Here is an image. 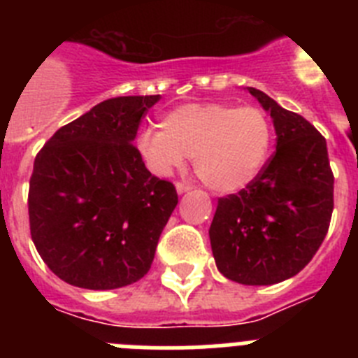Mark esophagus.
<instances>
[{
	"label": "esophagus",
	"mask_w": 358,
	"mask_h": 358,
	"mask_svg": "<svg viewBox=\"0 0 358 358\" xmlns=\"http://www.w3.org/2000/svg\"><path fill=\"white\" fill-rule=\"evenodd\" d=\"M176 189H177V194L182 195V194H186V192H189V189H192V186H189L188 182H177Z\"/></svg>",
	"instance_id": "esophagus-1"
}]
</instances>
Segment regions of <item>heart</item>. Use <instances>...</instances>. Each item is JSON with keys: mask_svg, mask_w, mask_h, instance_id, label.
Returning a JSON list of instances; mask_svg holds the SVG:
<instances>
[{"mask_svg": "<svg viewBox=\"0 0 358 358\" xmlns=\"http://www.w3.org/2000/svg\"><path fill=\"white\" fill-rule=\"evenodd\" d=\"M159 127L138 138L148 170L170 176L192 157L195 176L220 194H236L260 176L274 138L264 109L220 102L181 103L161 118Z\"/></svg>", "mask_w": 358, "mask_h": 358, "instance_id": "heart-1", "label": "heart"}]
</instances>
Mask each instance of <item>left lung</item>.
<instances>
[{
    "mask_svg": "<svg viewBox=\"0 0 358 358\" xmlns=\"http://www.w3.org/2000/svg\"><path fill=\"white\" fill-rule=\"evenodd\" d=\"M273 118L276 152L236 195L218 199L210 242L222 276L274 285L296 276L317 252L334 211L327 140L303 116L248 87Z\"/></svg>",
    "mask_w": 358,
    "mask_h": 358,
    "instance_id": "8db88e82",
    "label": "left lung"
}]
</instances>
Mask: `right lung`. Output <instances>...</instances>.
<instances>
[{
	"instance_id": "right-lung-1",
	"label": "right lung",
	"mask_w": 358,
	"mask_h": 358,
	"mask_svg": "<svg viewBox=\"0 0 358 358\" xmlns=\"http://www.w3.org/2000/svg\"><path fill=\"white\" fill-rule=\"evenodd\" d=\"M159 98L103 100L59 129L34 161L31 240L69 285L120 289L150 268L177 206L172 182L152 176L134 147L141 116Z\"/></svg>"
}]
</instances>
